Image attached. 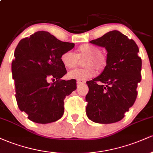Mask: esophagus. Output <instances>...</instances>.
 <instances>
[{
  "instance_id": "34e87169",
  "label": "esophagus",
  "mask_w": 153,
  "mask_h": 153,
  "mask_svg": "<svg viewBox=\"0 0 153 153\" xmlns=\"http://www.w3.org/2000/svg\"><path fill=\"white\" fill-rule=\"evenodd\" d=\"M85 80H77V84H78V85H80V84L85 83Z\"/></svg>"
}]
</instances>
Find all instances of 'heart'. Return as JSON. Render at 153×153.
I'll return each instance as SVG.
<instances>
[{
    "instance_id": "b5f03b06",
    "label": "heart",
    "mask_w": 153,
    "mask_h": 153,
    "mask_svg": "<svg viewBox=\"0 0 153 153\" xmlns=\"http://www.w3.org/2000/svg\"><path fill=\"white\" fill-rule=\"evenodd\" d=\"M82 57H86L83 61L84 65L87 66L86 68L72 70L68 73V78L78 80H87L95 75L94 66L96 69L102 70L106 65V57L101 53V50L89 44L80 45L77 54L71 50L63 52L60 59L66 68H72L78 64L79 58Z\"/></svg>"
}]
</instances>
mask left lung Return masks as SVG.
Masks as SVG:
<instances>
[{"label":"left lung","mask_w":153,"mask_h":153,"mask_svg":"<svg viewBox=\"0 0 153 153\" xmlns=\"http://www.w3.org/2000/svg\"><path fill=\"white\" fill-rule=\"evenodd\" d=\"M90 42L105 47L107 63L101 75L86 82L87 117L99 124L117 122L124 118L137 96L142 68L139 48L134 40L117 30Z\"/></svg>","instance_id":"obj_1"}]
</instances>
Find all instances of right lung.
Here are the masks:
<instances>
[{
    "mask_svg": "<svg viewBox=\"0 0 153 153\" xmlns=\"http://www.w3.org/2000/svg\"><path fill=\"white\" fill-rule=\"evenodd\" d=\"M74 47L45 31H36L17 45L11 64L16 99L19 109L32 122L48 124L62 117L65 98L77 87L75 79L61 80L67 71L60 57ZM50 79L56 81L49 83Z\"/></svg>",
    "mask_w": 153,
    "mask_h": 153,
    "instance_id": "1",
    "label": "right lung"
}]
</instances>
